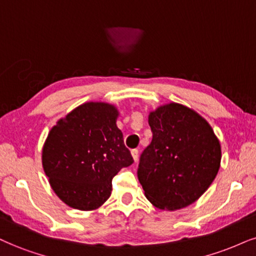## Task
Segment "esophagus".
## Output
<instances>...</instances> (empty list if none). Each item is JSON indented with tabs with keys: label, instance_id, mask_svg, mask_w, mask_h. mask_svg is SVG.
<instances>
[{
	"label": "esophagus",
	"instance_id": "34e87169",
	"mask_svg": "<svg viewBox=\"0 0 256 256\" xmlns=\"http://www.w3.org/2000/svg\"><path fill=\"white\" fill-rule=\"evenodd\" d=\"M132 156H133L134 162H136L138 159V150H132Z\"/></svg>",
	"mask_w": 256,
	"mask_h": 256
}]
</instances>
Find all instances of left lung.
Masks as SVG:
<instances>
[{"label": "left lung", "instance_id": "obj_1", "mask_svg": "<svg viewBox=\"0 0 256 256\" xmlns=\"http://www.w3.org/2000/svg\"><path fill=\"white\" fill-rule=\"evenodd\" d=\"M148 123L153 138L141 154L138 170L144 196L158 209L188 206L218 173V138L200 114L174 102L150 112Z\"/></svg>", "mask_w": 256, "mask_h": 256}]
</instances>
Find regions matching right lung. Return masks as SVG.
Wrapping results in <instances>:
<instances>
[{
  "label": "right lung",
  "mask_w": 256,
  "mask_h": 256,
  "mask_svg": "<svg viewBox=\"0 0 256 256\" xmlns=\"http://www.w3.org/2000/svg\"><path fill=\"white\" fill-rule=\"evenodd\" d=\"M114 104L86 102L59 118L42 146V167L50 185L66 205L98 209L110 197L112 180L134 162L123 142Z\"/></svg>",
  "instance_id": "right-lung-1"
}]
</instances>
